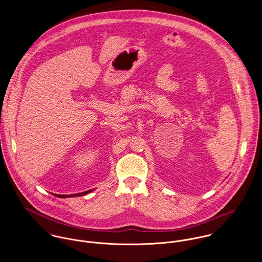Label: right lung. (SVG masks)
<instances>
[{
  "mask_svg": "<svg viewBox=\"0 0 262 262\" xmlns=\"http://www.w3.org/2000/svg\"><path fill=\"white\" fill-rule=\"evenodd\" d=\"M93 189H91V190H88V191H84V192H81V193H76V194H70V195H63V194H54L55 196H57V198H74V196H82V195H84V194H87V193H89V192H91Z\"/></svg>",
  "mask_w": 262,
  "mask_h": 262,
  "instance_id": "right-lung-1",
  "label": "right lung"
}]
</instances>
